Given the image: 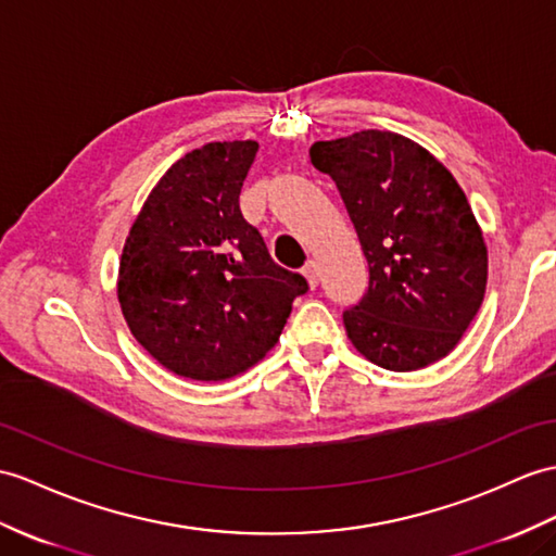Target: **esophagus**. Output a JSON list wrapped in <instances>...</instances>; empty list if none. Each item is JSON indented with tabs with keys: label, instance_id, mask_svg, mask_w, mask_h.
I'll return each instance as SVG.
<instances>
[{
	"label": "esophagus",
	"instance_id": "34e87169",
	"mask_svg": "<svg viewBox=\"0 0 556 556\" xmlns=\"http://www.w3.org/2000/svg\"><path fill=\"white\" fill-rule=\"evenodd\" d=\"M302 274H304V278H306V282H308L311 288L318 286V264L314 260L306 262V266L302 268Z\"/></svg>",
	"mask_w": 556,
	"mask_h": 556
}]
</instances>
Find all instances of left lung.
I'll use <instances>...</instances> for the list:
<instances>
[{
    "instance_id": "obj_1",
    "label": "left lung",
    "mask_w": 556,
    "mask_h": 556,
    "mask_svg": "<svg viewBox=\"0 0 556 556\" xmlns=\"http://www.w3.org/2000/svg\"><path fill=\"white\" fill-rule=\"evenodd\" d=\"M354 224L370 282L344 311L351 344L384 370L448 356L481 308L489 250L455 176L427 148L365 129L308 148Z\"/></svg>"
}]
</instances>
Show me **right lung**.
<instances>
[{
    "mask_svg": "<svg viewBox=\"0 0 556 556\" xmlns=\"http://www.w3.org/2000/svg\"><path fill=\"white\" fill-rule=\"evenodd\" d=\"M256 151V141H214L176 160L122 248V316L148 354L188 380L224 382L250 370L308 290L270 260L240 214Z\"/></svg>",
    "mask_w": 556,
    "mask_h": 556,
    "instance_id": "add662e5",
    "label": "right lung"
}]
</instances>
